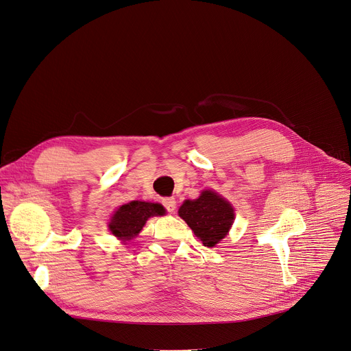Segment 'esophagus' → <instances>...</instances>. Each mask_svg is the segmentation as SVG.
I'll return each mask as SVG.
<instances>
[{"label": "esophagus", "instance_id": "1", "mask_svg": "<svg viewBox=\"0 0 351 351\" xmlns=\"http://www.w3.org/2000/svg\"><path fill=\"white\" fill-rule=\"evenodd\" d=\"M163 207H165L169 213H173L175 208H176V200L173 197H165L162 200Z\"/></svg>", "mask_w": 351, "mask_h": 351}]
</instances>
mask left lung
I'll list each match as a JSON object with an SVG mask.
<instances>
[{
  "instance_id": "left-lung-1",
  "label": "left lung",
  "mask_w": 351,
  "mask_h": 351,
  "mask_svg": "<svg viewBox=\"0 0 351 351\" xmlns=\"http://www.w3.org/2000/svg\"><path fill=\"white\" fill-rule=\"evenodd\" d=\"M179 216L206 247H215L227 236L234 221V210L217 193L204 191L199 199L186 200L179 208Z\"/></svg>"
}]
</instances>
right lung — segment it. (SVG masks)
Instances as JSON below:
<instances>
[{
  "instance_id": "1",
  "label": "right lung",
  "mask_w": 351,
  "mask_h": 351,
  "mask_svg": "<svg viewBox=\"0 0 351 351\" xmlns=\"http://www.w3.org/2000/svg\"><path fill=\"white\" fill-rule=\"evenodd\" d=\"M165 215V208L158 203L134 200L123 204L114 213L108 227L115 237L130 240L143 230L147 220L152 216Z\"/></svg>"
}]
</instances>
